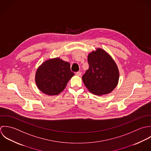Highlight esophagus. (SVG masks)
Masks as SVG:
<instances>
[{"label":"esophagus","mask_w":151,"mask_h":151,"mask_svg":"<svg viewBox=\"0 0 151 151\" xmlns=\"http://www.w3.org/2000/svg\"><path fill=\"white\" fill-rule=\"evenodd\" d=\"M76 76H81V75H82V72H76Z\"/></svg>","instance_id":"esophagus-1"}]
</instances>
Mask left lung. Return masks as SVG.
<instances>
[{
    "label": "left lung",
    "instance_id": "1",
    "mask_svg": "<svg viewBox=\"0 0 151 151\" xmlns=\"http://www.w3.org/2000/svg\"><path fill=\"white\" fill-rule=\"evenodd\" d=\"M89 69L82 81L91 93L102 96L109 94L118 85L119 70L113 58L104 50L96 48L88 54Z\"/></svg>",
    "mask_w": 151,
    "mask_h": 151
}]
</instances>
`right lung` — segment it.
I'll return each mask as SVG.
<instances>
[{
  "instance_id": "obj_1",
  "label": "right lung",
  "mask_w": 151,
  "mask_h": 151,
  "mask_svg": "<svg viewBox=\"0 0 151 151\" xmlns=\"http://www.w3.org/2000/svg\"><path fill=\"white\" fill-rule=\"evenodd\" d=\"M74 75L70 63L57 57L45 60L39 66L35 81L37 88L44 94L57 96L65 89Z\"/></svg>"
}]
</instances>
